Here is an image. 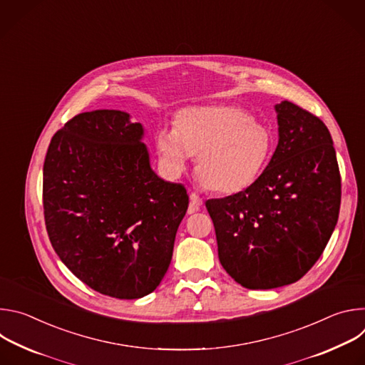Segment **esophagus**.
Segmentation results:
<instances>
[{
    "mask_svg": "<svg viewBox=\"0 0 365 365\" xmlns=\"http://www.w3.org/2000/svg\"><path fill=\"white\" fill-rule=\"evenodd\" d=\"M189 197H190V203H189L187 214H195V212L199 211V207L202 206L203 200H202V197H199V196H197L196 193H193V192L189 195Z\"/></svg>",
    "mask_w": 365,
    "mask_h": 365,
    "instance_id": "1",
    "label": "esophagus"
}]
</instances>
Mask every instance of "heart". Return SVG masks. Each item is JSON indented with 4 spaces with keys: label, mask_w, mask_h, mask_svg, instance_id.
Wrapping results in <instances>:
<instances>
[{
    "label": "heart",
    "mask_w": 365,
    "mask_h": 365,
    "mask_svg": "<svg viewBox=\"0 0 365 365\" xmlns=\"http://www.w3.org/2000/svg\"><path fill=\"white\" fill-rule=\"evenodd\" d=\"M166 173L179 178L196 155L199 182L217 193H237L263 172L272 150L269 130L234 106H205L182 110L175 128L154 137Z\"/></svg>",
    "instance_id": "obj_1"
}]
</instances>
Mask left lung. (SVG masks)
Masks as SVG:
<instances>
[{
    "instance_id": "1",
    "label": "left lung",
    "mask_w": 365,
    "mask_h": 365,
    "mask_svg": "<svg viewBox=\"0 0 365 365\" xmlns=\"http://www.w3.org/2000/svg\"><path fill=\"white\" fill-rule=\"evenodd\" d=\"M279 143L247 189L206 200L225 272L252 290L302 279L322 255L338 222L341 175L332 137L314 114L282 101Z\"/></svg>"
}]
</instances>
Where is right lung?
Instances as JSON below:
<instances>
[{
  "instance_id": "obj_1",
  "label": "right lung",
  "mask_w": 365,
  "mask_h": 365,
  "mask_svg": "<svg viewBox=\"0 0 365 365\" xmlns=\"http://www.w3.org/2000/svg\"><path fill=\"white\" fill-rule=\"evenodd\" d=\"M140 123L117 110L73 117L43 166L48 240L91 289L117 299L151 293L172 262L189 196L150 168Z\"/></svg>"
}]
</instances>
